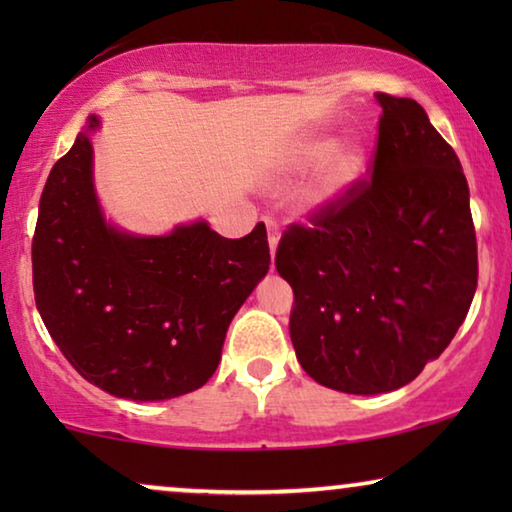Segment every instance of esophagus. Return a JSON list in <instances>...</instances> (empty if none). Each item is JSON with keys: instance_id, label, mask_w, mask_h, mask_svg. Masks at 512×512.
<instances>
[{"instance_id": "34e87169", "label": "esophagus", "mask_w": 512, "mask_h": 512, "mask_svg": "<svg viewBox=\"0 0 512 512\" xmlns=\"http://www.w3.org/2000/svg\"><path fill=\"white\" fill-rule=\"evenodd\" d=\"M265 226H268V244H270V251L275 254L277 244H279V223L277 219H272V216H265Z\"/></svg>"}]
</instances>
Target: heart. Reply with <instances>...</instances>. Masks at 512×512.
Listing matches in <instances>:
<instances>
[{
  "label": "heart",
  "mask_w": 512,
  "mask_h": 512,
  "mask_svg": "<svg viewBox=\"0 0 512 512\" xmlns=\"http://www.w3.org/2000/svg\"><path fill=\"white\" fill-rule=\"evenodd\" d=\"M289 165L293 170L319 165L314 174L312 200L324 205V202L338 200L356 184L366 167V151L356 139H340L335 144L324 137L307 139L291 153Z\"/></svg>",
  "instance_id": "obj_1"
}]
</instances>
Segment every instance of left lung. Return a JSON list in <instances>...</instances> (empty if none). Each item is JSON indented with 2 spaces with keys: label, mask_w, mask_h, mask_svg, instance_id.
I'll use <instances>...</instances> for the list:
<instances>
[{
  "label": "left lung",
  "mask_w": 512,
  "mask_h": 512,
  "mask_svg": "<svg viewBox=\"0 0 512 512\" xmlns=\"http://www.w3.org/2000/svg\"><path fill=\"white\" fill-rule=\"evenodd\" d=\"M382 107L373 177L293 223L275 268L293 289L291 342L314 382L384 394L415 380L464 324L478 244L457 153L410 97Z\"/></svg>",
  "instance_id": "obj_1"
}]
</instances>
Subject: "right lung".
<instances>
[{"mask_svg": "<svg viewBox=\"0 0 512 512\" xmlns=\"http://www.w3.org/2000/svg\"><path fill=\"white\" fill-rule=\"evenodd\" d=\"M53 165L32 237L34 300L83 380L130 401L200 389L230 321L270 268L265 223L240 240L205 221L137 237L104 221L90 130Z\"/></svg>", "mask_w": 512, "mask_h": 512, "instance_id": "add662e5", "label": "right lung"}]
</instances>
